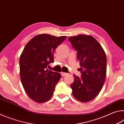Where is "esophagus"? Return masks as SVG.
<instances>
[{
	"label": "esophagus",
	"instance_id": "1",
	"mask_svg": "<svg viewBox=\"0 0 124 124\" xmlns=\"http://www.w3.org/2000/svg\"><path fill=\"white\" fill-rule=\"evenodd\" d=\"M61 75H62V77L65 76V75H67V73H65V72H61Z\"/></svg>",
	"mask_w": 124,
	"mask_h": 124
}]
</instances>
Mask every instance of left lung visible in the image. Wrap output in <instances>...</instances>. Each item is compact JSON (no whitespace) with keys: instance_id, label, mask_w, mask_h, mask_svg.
I'll return each instance as SVG.
<instances>
[{"instance_id":"obj_1","label":"left lung","mask_w":124,"mask_h":124,"mask_svg":"<svg viewBox=\"0 0 124 124\" xmlns=\"http://www.w3.org/2000/svg\"><path fill=\"white\" fill-rule=\"evenodd\" d=\"M77 51L81 77L73 75L70 85L72 94L79 101L87 102L95 98L103 85L106 77L107 58L100 43L91 35L79 34L68 38Z\"/></svg>"}]
</instances>
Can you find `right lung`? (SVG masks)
Instances as JSON below:
<instances>
[{
  "instance_id": "obj_1",
  "label": "right lung",
  "mask_w": 124,
  "mask_h": 124,
  "mask_svg": "<svg viewBox=\"0 0 124 124\" xmlns=\"http://www.w3.org/2000/svg\"><path fill=\"white\" fill-rule=\"evenodd\" d=\"M67 38L41 34L30 40L20 56L21 80L25 91L37 103L47 102L53 95L61 75L47 69L54 61V52Z\"/></svg>"
}]
</instances>
